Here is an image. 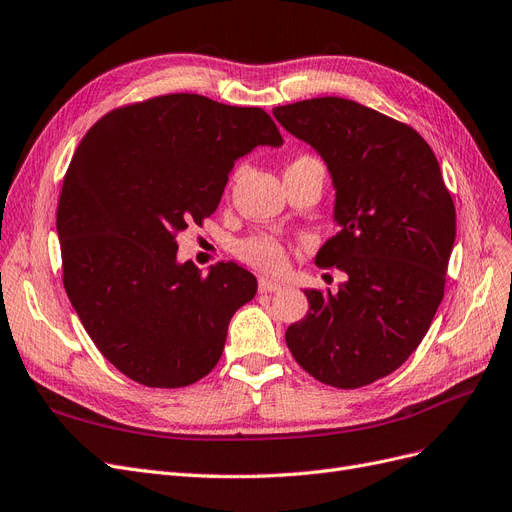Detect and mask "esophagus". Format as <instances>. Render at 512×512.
<instances>
[{
  "label": "esophagus",
  "instance_id": "1",
  "mask_svg": "<svg viewBox=\"0 0 512 512\" xmlns=\"http://www.w3.org/2000/svg\"><path fill=\"white\" fill-rule=\"evenodd\" d=\"M280 289H282L280 282H274V280H268V278L259 280V291L261 293H278Z\"/></svg>",
  "mask_w": 512,
  "mask_h": 512
}]
</instances>
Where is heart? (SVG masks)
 <instances>
[{"label":"heart","instance_id":"heart-1","mask_svg":"<svg viewBox=\"0 0 512 512\" xmlns=\"http://www.w3.org/2000/svg\"><path fill=\"white\" fill-rule=\"evenodd\" d=\"M306 164H318L314 158L310 156H301L297 158L291 166H306ZM289 166V168H291ZM240 257L244 261H249L251 266L270 272V274H278L287 268L289 257H287V249L276 236L272 234H257L249 240H244L240 244Z\"/></svg>","mask_w":512,"mask_h":512}]
</instances>
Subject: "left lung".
<instances>
[{
  "label": "left lung",
  "instance_id": "8db88e82",
  "mask_svg": "<svg viewBox=\"0 0 512 512\" xmlns=\"http://www.w3.org/2000/svg\"><path fill=\"white\" fill-rule=\"evenodd\" d=\"M274 118L327 164L339 232L316 253L346 280L308 289L287 346L318 382L361 388L420 346L445 289L456 208L430 145L411 126L342 97L274 107Z\"/></svg>",
  "mask_w": 512,
  "mask_h": 512
}]
</instances>
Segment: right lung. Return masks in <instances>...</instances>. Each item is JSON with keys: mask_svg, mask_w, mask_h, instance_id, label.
Listing matches in <instances>:
<instances>
[{"mask_svg": "<svg viewBox=\"0 0 512 512\" xmlns=\"http://www.w3.org/2000/svg\"><path fill=\"white\" fill-rule=\"evenodd\" d=\"M259 145H282L266 111L181 92L109 111L75 149L56 213L63 285L130 380L181 388L219 363L257 278L232 261L202 274L177 259V234L215 213L234 162Z\"/></svg>", "mask_w": 512, "mask_h": 512, "instance_id": "1", "label": "right lung"}]
</instances>
